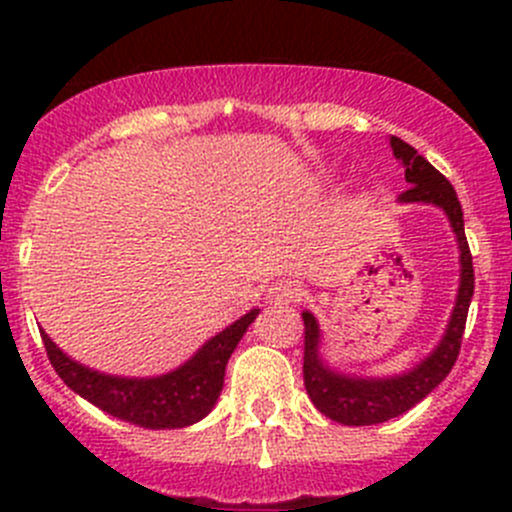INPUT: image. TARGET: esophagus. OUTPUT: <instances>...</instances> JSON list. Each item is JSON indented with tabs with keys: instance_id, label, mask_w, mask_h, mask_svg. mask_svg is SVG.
<instances>
[{
	"instance_id": "obj_1",
	"label": "esophagus",
	"mask_w": 512,
	"mask_h": 512,
	"mask_svg": "<svg viewBox=\"0 0 512 512\" xmlns=\"http://www.w3.org/2000/svg\"><path fill=\"white\" fill-rule=\"evenodd\" d=\"M267 297L272 299V302H299V297H302V289H299L297 282L292 280H277L275 285L267 289Z\"/></svg>"
}]
</instances>
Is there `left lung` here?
<instances>
[{
    "mask_svg": "<svg viewBox=\"0 0 512 512\" xmlns=\"http://www.w3.org/2000/svg\"><path fill=\"white\" fill-rule=\"evenodd\" d=\"M394 156L404 163V175L409 190L401 193L404 203H433L446 210L453 232L461 247V287H458L456 307H453L451 322H448L446 337L438 344L436 352L416 366L409 374L394 376V379H352L337 371L327 369L319 359V327L317 319L309 312H302L304 319V386L312 404L329 416L332 421L344 426H371L384 423L389 418L401 416L404 411L414 409L418 401L426 399L456 364L461 354L463 329H466L468 307H471L473 287V255L468 247L466 230H463V210L453 185L443 173H438L426 158L418 156L416 148L401 138L391 136Z\"/></svg>",
    "mask_w": 512,
    "mask_h": 512,
    "instance_id": "1",
    "label": "left lung"
}]
</instances>
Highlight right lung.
I'll use <instances>...</instances> for the list:
<instances>
[{
    "mask_svg": "<svg viewBox=\"0 0 512 512\" xmlns=\"http://www.w3.org/2000/svg\"><path fill=\"white\" fill-rule=\"evenodd\" d=\"M255 317L257 309H252L225 332L210 339L180 369L156 379H121L98 374L71 361L44 332L41 339L51 366L64 384L101 411L143 428H183L210 414L223 391L227 359Z\"/></svg>",
    "mask_w": 512,
    "mask_h": 512,
    "instance_id": "obj_1",
    "label": "right lung"
}]
</instances>
